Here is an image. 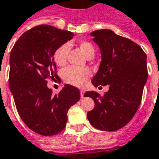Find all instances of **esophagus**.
Masks as SVG:
<instances>
[{"mask_svg": "<svg viewBox=\"0 0 159 159\" xmlns=\"http://www.w3.org/2000/svg\"><path fill=\"white\" fill-rule=\"evenodd\" d=\"M80 95H81V97L83 98V95H84V91H83V90H81V91H80Z\"/></svg>", "mask_w": 159, "mask_h": 159, "instance_id": "34e87169", "label": "esophagus"}]
</instances>
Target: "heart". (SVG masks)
I'll list each match as a JSON object with an SVG mask.
<instances>
[{
	"label": "heart",
	"instance_id": "b5f03b06",
	"mask_svg": "<svg viewBox=\"0 0 159 159\" xmlns=\"http://www.w3.org/2000/svg\"><path fill=\"white\" fill-rule=\"evenodd\" d=\"M79 47L85 56L93 57L95 54V47L88 41H81ZM68 44H63L54 52L53 60L57 66H64L67 61V56L69 52ZM89 70L86 68H76V67H67L62 71V77L65 83L76 87H83L86 83L88 78L90 76Z\"/></svg>",
	"mask_w": 159,
	"mask_h": 159
}]
</instances>
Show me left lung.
Segmentation results:
<instances>
[{
  "label": "left lung",
  "mask_w": 159,
  "mask_h": 159,
  "mask_svg": "<svg viewBox=\"0 0 159 159\" xmlns=\"http://www.w3.org/2000/svg\"><path fill=\"white\" fill-rule=\"evenodd\" d=\"M91 36L102 53V62L92 83L95 87L108 85L109 89L102 96L95 91L84 94L95 102L87 118L95 128L114 132L133 119L141 102L148 76L146 54L134 41L111 30H96Z\"/></svg>",
  "instance_id": "1"
}]
</instances>
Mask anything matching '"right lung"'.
Segmentation results:
<instances>
[{
  "label": "right lung",
  "instance_id": "obj_1",
  "mask_svg": "<svg viewBox=\"0 0 159 159\" xmlns=\"http://www.w3.org/2000/svg\"><path fill=\"white\" fill-rule=\"evenodd\" d=\"M73 36L52 25H36L22 34L10 53L9 89L18 114L30 129L43 136L64 130L69 108L80 99L79 89L70 84L55 95L47 87L50 79L61 82L54 52Z\"/></svg>",
  "mask_w": 159,
  "mask_h": 159
}]
</instances>
